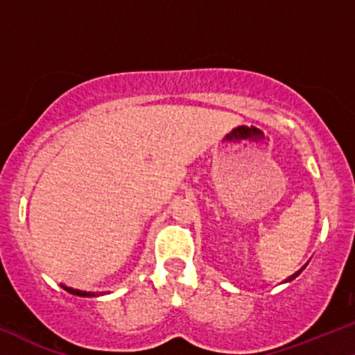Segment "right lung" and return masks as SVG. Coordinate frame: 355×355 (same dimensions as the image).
<instances>
[{
    "mask_svg": "<svg viewBox=\"0 0 355 355\" xmlns=\"http://www.w3.org/2000/svg\"><path fill=\"white\" fill-rule=\"evenodd\" d=\"M64 288L69 291L71 295H78V297H95V293H89V291H80V290H73L69 288V286H64Z\"/></svg>",
    "mask_w": 355,
    "mask_h": 355,
    "instance_id": "right-lung-1",
    "label": "right lung"
}]
</instances>
